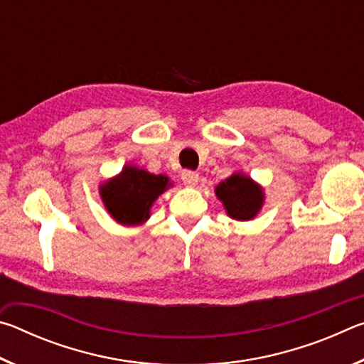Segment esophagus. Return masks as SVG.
Listing matches in <instances>:
<instances>
[{"instance_id":"esophagus-1","label":"esophagus","mask_w":364,"mask_h":364,"mask_svg":"<svg viewBox=\"0 0 364 364\" xmlns=\"http://www.w3.org/2000/svg\"><path fill=\"white\" fill-rule=\"evenodd\" d=\"M181 180L184 181V184H188V186H196L197 181H199V173L194 170H183Z\"/></svg>"}]
</instances>
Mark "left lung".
<instances>
[{"label": "left lung", "mask_w": 364, "mask_h": 364, "mask_svg": "<svg viewBox=\"0 0 364 364\" xmlns=\"http://www.w3.org/2000/svg\"><path fill=\"white\" fill-rule=\"evenodd\" d=\"M218 199L234 220H252L263 204V193L249 176L236 173L217 186Z\"/></svg>", "instance_id": "1"}]
</instances>
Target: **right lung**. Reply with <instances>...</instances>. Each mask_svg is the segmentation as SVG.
Here are the masks:
<instances>
[{"label": "right lung", "mask_w": 364, "mask_h": 364, "mask_svg": "<svg viewBox=\"0 0 364 364\" xmlns=\"http://www.w3.org/2000/svg\"><path fill=\"white\" fill-rule=\"evenodd\" d=\"M168 188V178L128 165L101 186L107 212L122 225H139L149 218L152 202Z\"/></svg>", "instance_id": "right-lung-1"}]
</instances>
